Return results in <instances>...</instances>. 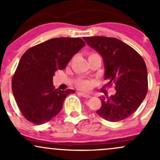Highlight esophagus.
Instances as JSON below:
<instances>
[{
	"mask_svg": "<svg viewBox=\"0 0 160 160\" xmlns=\"http://www.w3.org/2000/svg\"><path fill=\"white\" fill-rule=\"evenodd\" d=\"M78 94L79 95H80V96L83 97V98H91V95H89V94H86V93H84V92H78Z\"/></svg>",
	"mask_w": 160,
	"mask_h": 160,
	"instance_id": "obj_1",
	"label": "esophagus"
}]
</instances>
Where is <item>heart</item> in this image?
<instances>
[{"mask_svg":"<svg viewBox=\"0 0 160 160\" xmlns=\"http://www.w3.org/2000/svg\"><path fill=\"white\" fill-rule=\"evenodd\" d=\"M88 58L89 59H93V58H100L101 56L96 52H89L88 53ZM75 85L78 89H82V90H89L92 86V82L89 80H86V79H80V80H77L75 82Z\"/></svg>","mask_w":160,"mask_h":160,"instance_id":"b5f03b06","label":"heart"}]
</instances>
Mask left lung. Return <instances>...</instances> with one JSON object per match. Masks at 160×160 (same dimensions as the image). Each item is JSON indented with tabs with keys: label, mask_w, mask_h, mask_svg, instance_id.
Segmentation results:
<instances>
[{
	"label": "left lung",
	"mask_w": 160,
	"mask_h": 160,
	"mask_svg": "<svg viewBox=\"0 0 160 160\" xmlns=\"http://www.w3.org/2000/svg\"><path fill=\"white\" fill-rule=\"evenodd\" d=\"M87 44L102 55L105 68L104 86L114 84L116 94L100 98L102 107L96 113L104 120L118 122L136 111L148 90V70L137 51L115 38H83Z\"/></svg>",
	"instance_id": "left-lung-1"
}]
</instances>
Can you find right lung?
<instances>
[{"label": "right lung", "instance_id": "add662e5", "mask_svg": "<svg viewBox=\"0 0 160 160\" xmlns=\"http://www.w3.org/2000/svg\"><path fill=\"white\" fill-rule=\"evenodd\" d=\"M85 42L80 38H56L31 47L22 56L12 78V90L22 114L40 125L59 113L73 89H55L52 78L63 70Z\"/></svg>", "mask_w": 160, "mask_h": 160}]
</instances>
